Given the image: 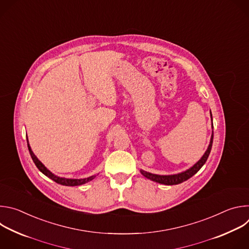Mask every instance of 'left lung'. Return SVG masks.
Returning <instances> with one entry per match:
<instances>
[{
  "label": "left lung",
  "mask_w": 249,
  "mask_h": 249,
  "mask_svg": "<svg viewBox=\"0 0 249 249\" xmlns=\"http://www.w3.org/2000/svg\"><path fill=\"white\" fill-rule=\"evenodd\" d=\"M210 115H211V120H212V129H213V117H212V113L210 110ZM213 138H214V132L212 131V135H211V140H210V144L205 152V154L202 156V158L195 163L193 164L190 168L176 173V174H169V175H160V174H155V173H151L148 171H145L143 169H141V173L143 174L146 178L160 183V184H164V185H175V184H179L182 183L184 181H186L187 179H189L190 177H192L195 173H197L199 171V169L205 164V162L207 161V159L211 153L212 150V145H213Z\"/></svg>",
  "instance_id": "left-lung-1"
}]
</instances>
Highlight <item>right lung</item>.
<instances>
[{
    "label": "right lung",
    "instance_id": "add662e5",
    "mask_svg": "<svg viewBox=\"0 0 249 249\" xmlns=\"http://www.w3.org/2000/svg\"><path fill=\"white\" fill-rule=\"evenodd\" d=\"M26 140H27V147H28L29 154H30L31 159H32L33 162L35 163V165H36V167H37L44 175H46L47 177H49L50 179L54 180L56 183L61 184V185H65V186H78V185H82V184H85V183H87V182L92 180V179L94 178V177L96 176V175H91V176H89V177H87V178H80V179H76V178H75V179H74V178H66V177H60V176L54 174L53 172H51V171L37 159L36 156H35V155L33 154L31 148H30V146H29V144H28V139H26Z\"/></svg>",
    "mask_w": 249,
    "mask_h": 249
}]
</instances>
